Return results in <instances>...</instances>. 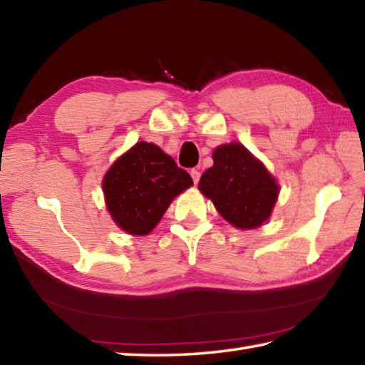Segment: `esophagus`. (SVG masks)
<instances>
[{
  "mask_svg": "<svg viewBox=\"0 0 365 365\" xmlns=\"http://www.w3.org/2000/svg\"><path fill=\"white\" fill-rule=\"evenodd\" d=\"M190 174H191V177H192V182L197 183L199 178H200V173H199V170H197V169H191Z\"/></svg>",
  "mask_w": 365,
  "mask_h": 365,
  "instance_id": "obj_1",
  "label": "esophagus"
}]
</instances>
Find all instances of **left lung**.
<instances>
[{
  "instance_id": "8db88e82",
  "label": "left lung",
  "mask_w": 365,
  "mask_h": 365,
  "mask_svg": "<svg viewBox=\"0 0 365 365\" xmlns=\"http://www.w3.org/2000/svg\"><path fill=\"white\" fill-rule=\"evenodd\" d=\"M199 190L213 200L224 220L240 229L265 222L279 192L265 166L237 143L220 145L213 152V166L200 177Z\"/></svg>"
}]
</instances>
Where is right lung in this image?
Returning <instances> with one entry per match:
<instances>
[{
    "label": "right lung",
    "mask_w": 365,
    "mask_h": 365,
    "mask_svg": "<svg viewBox=\"0 0 365 365\" xmlns=\"http://www.w3.org/2000/svg\"><path fill=\"white\" fill-rule=\"evenodd\" d=\"M191 185V175L169 155L141 141L108 170L103 192L115 224L128 234L145 235L157 226L170 200Z\"/></svg>",
    "instance_id": "1"
}]
</instances>
